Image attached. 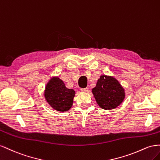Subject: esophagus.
<instances>
[{
	"label": "esophagus",
	"instance_id": "34e87169",
	"mask_svg": "<svg viewBox=\"0 0 160 160\" xmlns=\"http://www.w3.org/2000/svg\"><path fill=\"white\" fill-rule=\"evenodd\" d=\"M80 90L82 91V92H88V88H81Z\"/></svg>",
	"mask_w": 160,
	"mask_h": 160
}]
</instances>
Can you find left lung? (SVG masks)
I'll use <instances>...</instances> for the list:
<instances>
[{"mask_svg": "<svg viewBox=\"0 0 160 160\" xmlns=\"http://www.w3.org/2000/svg\"><path fill=\"white\" fill-rule=\"evenodd\" d=\"M92 92L98 106L105 110L117 108L125 97L124 88L115 78L102 75Z\"/></svg>", "mask_w": 160, "mask_h": 160, "instance_id": "obj_1", "label": "left lung"}]
</instances>
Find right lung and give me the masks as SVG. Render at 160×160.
Returning <instances> with one entry per match:
<instances>
[{
	"mask_svg": "<svg viewBox=\"0 0 160 160\" xmlns=\"http://www.w3.org/2000/svg\"><path fill=\"white\" fill-rule=\"evenodd\" d=\"M44 96L54 110L64 112L72 107L75 91L67 88L63 82L59 78L53 77L46 85Z\"/></svg>",
	"mask_w": 160,
	"mask_h": 160,
	"instance_id": "add662e5",
	"label": "right lung"
}]
</instances>
